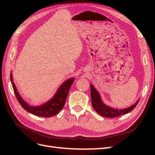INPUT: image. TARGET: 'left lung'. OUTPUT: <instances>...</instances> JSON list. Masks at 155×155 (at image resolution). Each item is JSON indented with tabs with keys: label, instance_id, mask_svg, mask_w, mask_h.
<instances>
[{
	"label": "left lung",
	"instance_id": "8db88e82",
	"mask_svg": "<svg viewBox=\"0 0 155 155\" xmlns=\"http://www.w3.org/2000/svg\"><path fill=\"white\" fill-rule=\"evenodd\" d=\"M91 96L94 109L96 111L97 113L106 118H114V117H118L127 114L128 112L134 109L139 101L138 100L137 103L132 106L124 109H117L112 108L104 104L99 92L96 91V89L92 85H91Z\"/></svg>",
	"mask_w": 155,
	"mask_h": 155
}]
</instances>
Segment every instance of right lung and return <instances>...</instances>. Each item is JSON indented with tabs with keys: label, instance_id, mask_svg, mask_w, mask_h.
Instances as JSON below:
<instances>
[{
	"label": "right lung",
	"instance_id": "1",
	"mask_svg": "<svg viewBox=\"0 0 155 155\" xmlns=\"http://www.w3.org/2000/svg\"><path fill=\"white\" fill-rule=\"evenodd\" d=\"M10 79L15 96L23 109L32 114L37 116L46 117V118L56 115L63 109L70 88L74 81V78H70L62 84L61 86L58 88L57 92L55 94V96L51 100L43 105L34 107L29 105L25 100H22L17 91L15 84L13 82L12 73L10 74Z\"/></svg>",
	"mask_w": 155,
	"mask_h": 155
}]
</instances>
